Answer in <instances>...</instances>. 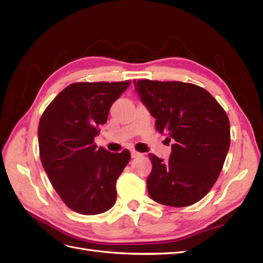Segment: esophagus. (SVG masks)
<instances>
[{
  "label": "esophagus",
  "instance_id": "1",
  "mask_svg": "<svg viewBox=\"0 0 263 263\" xmlns=\"http://www.w3.org/2000/svg\"><path fill=\"white\" fill-rule=\"evenodd\" d=\"M141 155H142V154L136 152V150H131V156H132V158H137V157H139V156H141Z\"/></svg>",
  "mask_w": 263,
  "mask_h": 263
}]
</instances>
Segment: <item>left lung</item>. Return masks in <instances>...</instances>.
Here are the masks:
<instances>
[{"label":"left lung","instance_id":"8db88e82","mask_svg":"<svg viewBox=\"0 0 263 263\" xmlns=\"http://www.w3.org/2000/svg\"><path fill=\"white\" fill-rule=\"evenodd\" d=\"M133 83L156 119V130L174 140L168 160L149 154V195L156 202L176 208L198 202L214 186L230 149L231 126L225 109L193 83L148 79Z\"/></svg>","mask_w":263,"mask_h":263}]
</instances>
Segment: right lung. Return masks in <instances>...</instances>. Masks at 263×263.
<instances>
[{
    "mask_svg": "<svg viewBox=\"0 0 263 263\" xmlns=\"http://www.w3.org/2000/svg\"><path fill=\"white\" fill-rule=\"evenodd\" d=\"M131 85L74 82L49 104L39 121V157L55 191L71 210L98 215L116 201V181L131 158L127 149L97 148L95 137L111 104Z\"/></svg>",
    "mask_w": 263,
    "mask_h": 263,
    "instance_id": "obj_1",
    "label": "right lung"
}]
</instances>
